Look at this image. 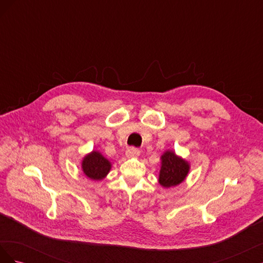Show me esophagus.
I'll use <instances>...</instances> for the list:
<instances>
[{
	"mask_svg": "<svg viewBox=\"0 0 263 263\" xmlns=\"http://www.w3.org/2000/svg\"><path fill=\"white\" fill-rule=\"evenodd\" d=\"M140 154V151L138 148H135V147H129L128 149L126 150V157L128 158H134V157H138Z\"/></svg>",
	"mask_w": 263,
	"mask_h": 263,
	"instance_id": "1",
	"label": "esophagus"
}]
</instances>
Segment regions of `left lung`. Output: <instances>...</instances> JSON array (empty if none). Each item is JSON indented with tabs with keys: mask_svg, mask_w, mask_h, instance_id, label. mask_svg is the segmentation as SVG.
<instances>
[{
	"mask_svg": "<svg viewBox=\"0 0 263 263\" xmlns=\"http://www.w3.org/2000/svg\"><path fill=\"white\" fill-rule=\"evenodd\" d=\"M190 171V164L184 159L171 150L161 156V169L159 172V183L163 187L176 186L185 180Z\"/></svg>",
	"mask_w": 263,
	"mask_h": 263,
	"instance_id": "1",
	"label": "left lung"
}]
</instances>
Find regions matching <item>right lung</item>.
Here are the masks:
<instances>
[{
  "instance_id": "right-lung-1",
  "label": "right lung",
  "mask_w": 263,
  "mask_h": 263,
  "mask_svg": "<svg viewBox=\"0 0 263 263\" xmlns=\"http://www.w3.org/2000/svg\"><path fill=\"white\" fill-rule=\"evenodd\" d=\"M82 170L85 176L94 181L103 180L109 172L112 164L99 151H92L86 155L82 160Z\"/></svg>"
}]
</instances>
